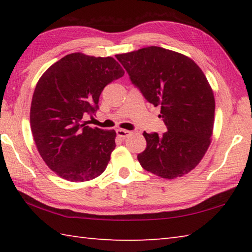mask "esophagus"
I'll use <instances>...</instances> for the list:
<instances>
[{"mask_svg":"<svg viewBox=\"0 0 252 252\" xmlns=\"http://www.w3.org/2000/svg\"><path fill=\"white\" fill-rule=\"evenodd\" d=\"M131 134V131H127V130H123V129H118L117 130V135L119 138L121 139H126Z\"/></svg>","mask_w":252,"mask_h":252,"instance_id":"esophagus-1","label":"esophagus"}]
</instances>
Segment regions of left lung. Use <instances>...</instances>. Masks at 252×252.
I'll return each instance as SVG.
<instances>
[{"instance_id":"1","label":"left lung","mask_w":252,"mask_h":252,"mask_svg":"<svg viewBox=\"0 0 252 252\" xmlns=\"http://www.w3.org/2000/svg\"><path fill=\"white\" fill-rule=\"evenodd\" d=\"M116 57L146 100L161 106L167 126L161 135L143 132L141 167L165 179L190 172L208 150L215 122V96L202 70L186 55L159 46Z\"/></svg>"}]
</instances>
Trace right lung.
I'll list each match as a JSON object with an SVG mask.
<instances>
[{
  "mask_svg": "<svg viewBox=\"0 0 252 252\" xmlns=\"http://www.w3.org/2000/svg\"><path fill=\"white\" fill-rule=\"evenodd\" d=\"M123 74L113 58L72 53L40 78L30 123L37 151L58 176L83 182L103 173L116 148V131L89 126L84 118L99 109L105 85Z\"/></svg>",
  "mask_w": 252,
  "mask_h": 252,
  "instance_id": "1",
  "label": "right lung"
}]
</instances>
